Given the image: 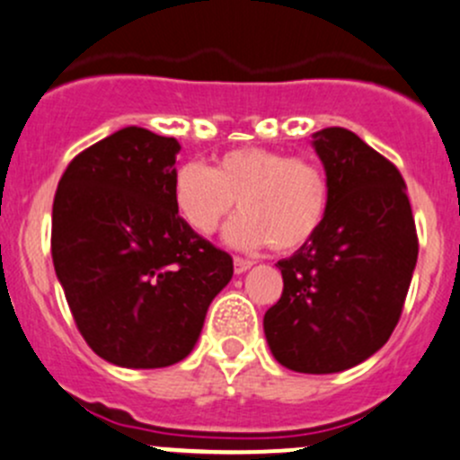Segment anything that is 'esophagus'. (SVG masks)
<instances>
[{
	"mask_svg": "<svg viewBox=\"0 0 460 460\" xmlns=\"http://www.w3.org/2000/svg\"><path fill=\"white\" fill-rule=\"evenodd\" d=\"M252 260H247V258H234V271L235 273H244L247 271V269H252Z\"/></svg>",
	"mask_w": 460,
	"mask_h": 460,
	"instance_id": "34e87169",
	"label": "esophagus"
}]
</instances>
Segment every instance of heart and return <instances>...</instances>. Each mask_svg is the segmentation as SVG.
I'll list each match as a JSON object with an SVG mask.
<instances>
[{
	"instance_id": "b5f03b06",
	"label": "heart",
	"mask_w": 460,
	"mask_h": 460,
	"mask_svg": "<svg viewBox=\"0 0 460 460\" xmlns=\"http://www.w3.org/2000/svg\"><path fill=\"white\" fill-rule=\"evenodd\" d=\"M178 213L193 231L211 235L240 202L226 226V243L238 249L271 244L291 253L312 243L329 211V180L309 157H289L264 146L222 153L216 166H180L173 178Z\"/></svg>"
}]
</instances>
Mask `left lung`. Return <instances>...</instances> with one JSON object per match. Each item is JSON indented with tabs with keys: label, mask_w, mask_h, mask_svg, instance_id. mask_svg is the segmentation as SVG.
<instances>
[{
	"label": "left lung",
	"mask_w": 460,
	"mask_h": 460,
	"mask_svg": "<svg viewBox=\"0 0 460 460\" xmlns=\"http://www.w3.org/2000/svg\"><path fill=\"white\" fill-rule=\"evenodd\" d=\"M329 180L316 238L280 260L282 296L264 314L273 358L300 374L363 363L392 336L419 258V235L401 171L356 133H314Z\"/></svg>",
	"instance_id": "left-lung-1"
}]
</instances>
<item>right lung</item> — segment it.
<instances>
[{
	"mask_svg": "<svg viewBox=\"0 0 460 460\" xmlns=\"http://www.w3.org/2000/svg\"><path fill=\"white\" fill-rule=\"evenodd\" d=\"M175 137L127 127L71 160L53 200L55 273L100 358L157 369L191 354L234 260L173 200Z\"/></svg>",
	"mask_w": 460,
	"mask_h": 460,
	"instance_id": "1",
	"label": "right lung"
}]
</instances>
